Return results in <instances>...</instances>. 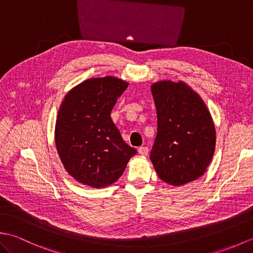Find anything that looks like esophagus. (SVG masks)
I'll use <instances>...</instances> for the list:
<instances>
[{"label":"esophagus","instance_id":"obj_1","mask_svg":"<svg viewBox=\"0 0 253 253\" xmlns=\"http://www.w3.org/2000/svg\"><path fill=\"white\" fill-rule=\"evenodd\" d=\"M138 152H139V154H141V155H148L149 149H148V147H139Z\"/></svg>","mask_w":253,"mask_h":253}]
</instances>
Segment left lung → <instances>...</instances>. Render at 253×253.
I'll list each match as a JSON object with an SVG mask.
<instances>
[{
	"label": "left lung",
	"instance_id": "8db88e82",
	"mask_svg": "<svg viewBox=\"0 0 253 253\" xmlns=\"http://www.w3.org/2000/svg\"><path fill=\"white\" fill-rule=\"evenodd\" d=\"M158 133L150 152L155 171L174 186L204 174L215 150V127L202 99L184 83L152 84Z\"/></svg>",
	"mask_w": 253,
	"mask_h": 253
}]
</instances>
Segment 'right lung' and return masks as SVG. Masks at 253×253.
Here are the masks:
<instances>
[{
    "instance_id": "right-lung-1",
    "label": "right lung",
    "mask_w": 253,
    "mask_h": 253,
    "mask_svg": "<svg viewBox=\"0 0 253 253\" xmlns=\"http://www.w3.org/2000/svg\"><path fill=\"white\" fill-rule=\"evenodd\" d=\"M128 84L115 77L91 78L62 102L55 125L57 153L68 174L93 188L115 182L137 153L123 140L111 112Z\"/></svg>"
}]
</instances>
